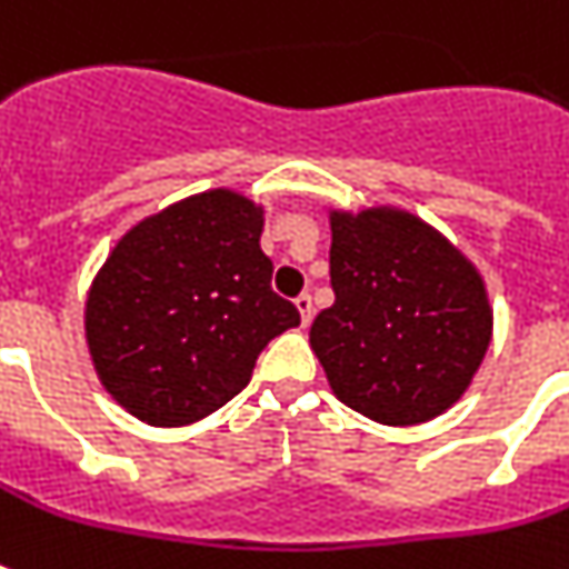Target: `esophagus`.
I'll list each match as a JSON object with an SVG mask.
<instances>
[{
    "label": "esophagus",
    "mask_w": 569,
    "mask_h": 569,
    "mask_svg": "<svg viewBox=\"0 0 569 569\" xmlns=\"http://www.w3.org/2000/svg\"><path fill=\"white\" fill-rule=\"evenodd\" d=\"M295 307H298V312H301V325H310V319H312V298L307 292L303 295H298V298H295Z\"/></svg>",
    "instance_id": "34e87169"
}]
</instances>
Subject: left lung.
<instances>
[{
	"label": "left lung",
	"instance_id": "1",
	"mask_svg": "<svg viewBox=\"0 0 569 569\" xmlns=\"http://www.w3.org/2000/svg\"><path fill=\"white\" fill-rule=\"evenodd\" d=\"M330 283L310 346L333 396L380 425H419L467 392L493 339L476 262L398 206L330 209Z\"/></svg>",
	"mask_w": 569,
	"mask_h": 569
}]
</instances>
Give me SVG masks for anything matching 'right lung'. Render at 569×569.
<instances>
[{
	"mask_svg": "<svg viewBox=\"0 0 569 569\" xmlns=\"http://www.w3.org/2000/svg\"><path fill=\"white\" fill-rule=\"evenodd\" d=\"M266 206L232 189L182 197L132 223L93 274V372L153 428L206 419L248 387L259 351L298 328L259 248Z\"/></svg>",
	"mask_w": 569,
	"mask_h": 569,
	"instance_id": "right-lung-1",
	"label": "right lung"
}]
</instances>
